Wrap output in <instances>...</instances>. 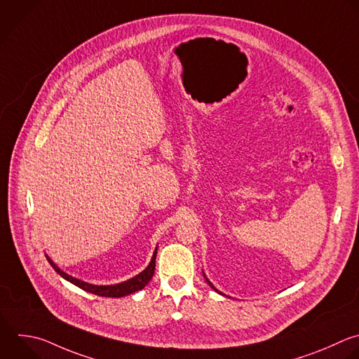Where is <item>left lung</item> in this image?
<instances>
[{
  "label": "left lung",
  "mask_w": 359,
  "mask_h": 359,
  "mask_svg": "<svg viewBox=\"0 0 359 359\" xmlns=\"http://www.w3.org/2000/svg\"><path fill=\"white\" fill-rule=\"evenodd\" d=\"M203 275H204V273H203ZM204 278H205V282H207V283H208V286H210V287H211V289H214V290H215V292H217V293H219V294H222V293H221V292H219V290H218V289H215V287H214V285H212V283H211V282H210V280H208V279H207V276H205V275H204Z\"/></svg>",
  "instance_id": "obj_1"
}]
</instances>
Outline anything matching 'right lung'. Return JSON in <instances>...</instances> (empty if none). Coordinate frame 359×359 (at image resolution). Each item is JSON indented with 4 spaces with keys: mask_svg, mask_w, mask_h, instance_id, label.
Wrapping results in <instances>:
<instances>
[{
    "mask_svg": "<svg viewBox=\"0 0 359 359\" xmlns=\"http://www.w3.org/2000/svg\"><path fill=\"white\" fill-rule=\"evenodd\" d=\"M156 252H158V245L155 248V252L152 255V259L149 262V265L141 272L138 273L137 276L126 280V282H121V283H116V285H107V286H100V285H93V283H87L84 280H80L77 278H73L72 275L63 272L48 255H46V259L48 262L52 265V268L63 278L66 279L67 282L76 285L77 287L88 292V293H93V294H97V296H101V297H124V296H128L131 293H135L138 290H142L148 283L149 280L152 279L154 273H155V259H156Z\"/></svg>",
    "mask_w": 359,
    "mask_h": 359,
    "instance_id": "1",
    "label": "right lung"
}]
</instances>
